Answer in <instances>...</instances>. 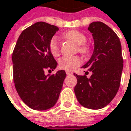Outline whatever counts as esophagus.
I'll list each match as a JSON object with an SVG mask.
<instances>
[{
    "mask_svg": "<svg viewBox=\"0 0 131 131\" xmlns=\"http://www.w3.org/2000/svg\"><path fill=\"white\" fill-rule=\"evenodd\" d=\"M66 73H67V75H72V72L71 71H68V70L66 71Z\"/></svg>",
    "mask_w": 131,
    "mask_h": 131,
    "instance_id": "34e87169",
    "label": "esophagus"
}]
</instances>
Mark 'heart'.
<instances>
[{
    "mask_svg": "<svg viewBox=\"0 0 131 131\" xmlns=\"http://www.w3.org/2000/svg\"><path fill=\"white\" fill-rule=\"evenodd\" d=\"M65 39L78 45V50L82 53H87L89 48L84 45L86 37L82 32L72 30L66 32L64 34ZM50 50L54 56H59L60 54V45L56 37H53L50 42ZM81 64V60L78 56H64L59 60V66L61 69L66 70H73L76 67Z\"/></svg>",
    "mask_w": 131,
    "mask_h": 131,
    "instance_id": "b5f03b06",
    "label": "heart"
}]
</instances>
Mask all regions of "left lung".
<instances>
[{"instance_id": "left-lung-1", "label": "left lung", "mask_w": 131, "mask_h": 131, "mask_svg": "<svg viewBox=\"0 0 131 131\" xmlns=\"http://www.w3.org/2000/svg\"><path fill=\"white\" fill-rule=\"evenodd\" d=\"M94 50L82 68L92 72L88 78L78 75L74 92L79 103L89 109H100L108 105L119 88L123 69L120 40L111 28L102 22L90 23Z\"/></svg>"}]
</instances>
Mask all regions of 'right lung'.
<instances>
[{
	"instance_id": "obj_1",
	"label": "right lung",
	"mask_w": 131,
	"mask_h": 131,
	"mask_svg": "<svg viewBox=\"0 0 131 131\" xmlns=\"http://www.w3.org/2000/svg\"><path fill=\"white\" fill-rule=\"evenodd\" d=\"M59 30L45 22L36 23L21 33L13 51L15 88L22 100L34 110L44 111L54 106L66 78L64 70L51 75L45 73L46 69L53 70L57 67L50 42Z\"/></svg>"
}]
</instances>
